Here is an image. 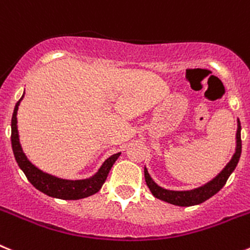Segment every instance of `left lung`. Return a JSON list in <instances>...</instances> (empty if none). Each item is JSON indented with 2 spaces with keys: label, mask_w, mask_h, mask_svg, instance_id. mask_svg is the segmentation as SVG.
Wrapping results in <instances>:
<instances>
[{
  "label": "left lung",
  "mask_w": 250,
  "mask_h": 250,
  "mask_svg": "<svg viewBox=\"0 0 250 250\" xmlns=\"http://www.w3.org/2000/svg\"><path fill=\"white\" fill-rule=\"evenodd\" d=\"M240 121L238 119V129L237 135H235V152L231 156L230 161L225 165L224 169L220 171L218 175L214 179H211L210 182H208L207 184L202 185L199 188L191 189V190H169L165 188L160 187L156 184L152 178L150 176L149 171H147L146 167H144V175L145 182H146L147 188L150 189L151 194L158 199L167 202L169 204L178 205V207H191V205H198L200 203L205 202L209 198L216 194L225 185L230 174L233 173L234 169L237 167L238 161H239L240 154H242V139H240Z\"/></svg>",
  "instance_id": "8db88e82"
}]
</instances>
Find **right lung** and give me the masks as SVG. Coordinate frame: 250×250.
Returning a JSON list of instances; mask_svg holds the SVG:
<instances>
[{"instance_id": "1", "label": "right lung", "mask_w": 250, "mask_h": 250, "mask_svg": "<svg viewBox=\"0 0 250 250\" xmlns=\"http://www.w3.org/2000/svg\"><path fill=\"white\" fill-rule=\"evenodd\" d=\"M22 99H23V95L17 101L15 110H13L12 120H11V144H12L13 155H15L17 164H19L20 169L25 173L28 182L34 185L37 190L42 191L43 194L52 196V198H57V199L77 200L98 193L105 183L107 175H109L112 165H114L115 161L118 160L121 152L114 154L109 159H106L100 169L98 170V173L87 179L68 180V179L57 178V176L45 173L28 160L26 154L22 150L21 144H20L19 130H17V110H19Z\"/></svg>"}]
</instances>
